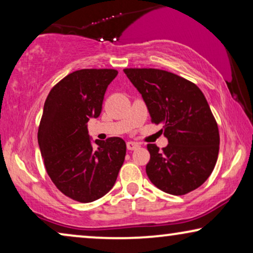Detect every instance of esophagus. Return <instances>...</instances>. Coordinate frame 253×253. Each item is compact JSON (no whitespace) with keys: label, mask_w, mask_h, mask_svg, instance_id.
Returning a JSON list of instances; mask_svg holds the SVG:
<instances>
[{"label":"esophagus","mask_w":253,"mask_h":253,"mask_svg":"<svg viewBox=\"0 0 253 253\" xmlns=\"http://www.w3.org/2000/svg\"><path fill=\"white\" fill-rule=\"evenodd\" d=\"M126 147L129 151H133V150H136V148L139 147V144L134 143V141H127Z\"/></svg>","instance_id":"1"}]
</instances>
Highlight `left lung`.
I'll return each instance as SVG.
<instances>
[{
    "mask_svg": "<svg viewBox=\"0 0 253 253\" xmlns=\"http://www.w3.org/2000/svg\"><path fill=\"white\" fill-rule=\"evenodd\" d=\"M123 71L143 96L151 122L161 124L168 139L162 150L147 144L150 181L174 196L199 188L215 167L220 145L219 127L204 93L192 82L160 69Z\"/></svg>",
    "mask_w": 253,
    "mask_h": 253,
    "instance_id": "obj_1",
    "label": "left lung"
}]
</instances>
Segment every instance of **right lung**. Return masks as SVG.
<instances>
[{
    "label": "right lung",
    "mask_w": 253,
    "mask_h": 253,
    "mask_svg": "<svg viewBox=\"0 0 253 253\" xmlns=\"http://www.w3.org/2000/svg\"><path fill=\"white\" fill-rule=\"evenodd\" d=\"M115 69H82L61 79L44 101L38 143L55 186L72 200L91 203L115 184L126 153L122 138L95 140L86 123L101 113L103 96Z\"/></svg>",
    "instance_id": "1"
}]
</instances>
